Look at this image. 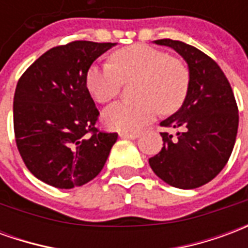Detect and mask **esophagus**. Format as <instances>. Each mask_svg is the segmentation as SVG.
Masks as SVG:
<instances>
[{
    "label": "esophagus",
    "mask_w": 248,
    "mask_h": 248,
    "mask_svg": "<svg viewBox=\"0 0 248 248\" xmlns=\"http://www.w3.org/2000/svg\"><path fill=\"white\" fill-rule=\"evenodd\" d=\"M121 138H126V140H137L140 134L138 133H119Z\"/></svg>",
    "instance_id": "34e87169"
}]
</instances>
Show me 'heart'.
<instances>
[{"label":"heart","instance_id":"b5f03b06","mask_svg":"<svg viewBox=\"0 0 248 248\" xmlns=\"http://www.w3.org/2000/svg\"><path fill=\"white\" fill-rule=\"evenodd\" d=\"M111 63L93 65L85 85L94 101L108 103L118 95L124 82H134L137 99L108 106L102 114L108 129L138 131L155 118L158 111L174 113L185 101L190 85L186 65L166 51L149 45H131L114 51Z\"/></svg>","mask_w":248,"mask_h":248}]
</instances>
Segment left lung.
<instances>
[{"mask_svg":"<svg viewBox=\"0 0 248 248\" xmlns=\"http://www.w3.org/2000/svg\"><path fill=\"white\" fill-rule=\"evenodd\" d=\"M186 61L190 85L182 106L162 121L178 130L161 133L162 150L149 159L150 167L172 187L190 190L210 182L226 166L238 133V106L230 82L218 63L182 41L158 40Z\"/></svg>","mask_w":248,"mask_h":248,"instance_id":"1","label":"left lung"}]
</instances>
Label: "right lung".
Instances as JSON below:
<instances>
[{
  "mask_svg": "<svg viewBox=\"0 0 248 248\" xmlns=\"http://www.w3.org/2000/svg\"><path fill=\"white\" fill-rule=\"evenodd\" d=\"M115 45L74 41L57 46L19 78L13 102L16 142L29 171L46 185L83 186L108 161L118 134L95 129L99 113L85 76Z\"/></svg>",
  "mask_w": 248,
  "mask_h": 248,
  "instance_id": "add662e5",
  "label": "right lung"
}]
</instances>
